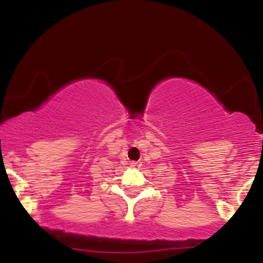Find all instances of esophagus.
<instances>
[{"label": "esophagus", "mask_w": 263, "mask_h": 263, "mask_svg": "<svg viewBox=\"0 0 263 263\" xmlns=\"http://www.w3.org/2000/svg\"><path fill=\"white\" fill-rule=\"evenodd\" d=\"M140 165H141V162H131V167L136 168V167H140Z\"/></svg>", "instance_id": "34e87169"}]
</instances>
